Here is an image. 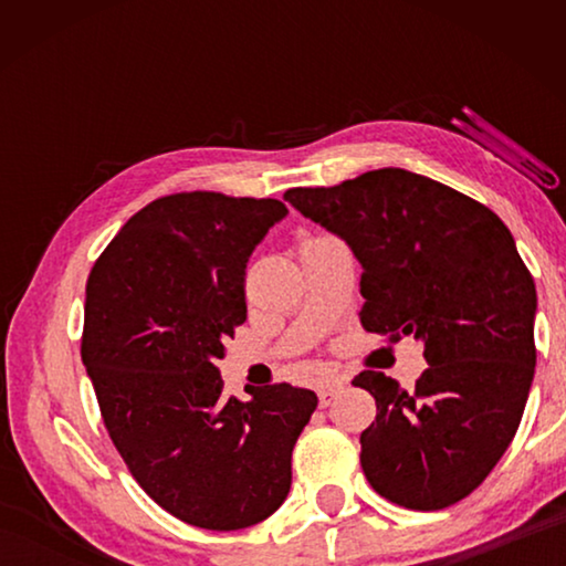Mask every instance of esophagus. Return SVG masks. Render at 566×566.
<instances>
[{"label":"esophagus","instance_id":"obj_1","mask_svg":"<svg viewBox=\"0 0 566 566\" xmlns=\"http://www.w3.org/2000/svg\"><path fill=\"white\" fill-rule=\"evenodd\" d=\"M344 387H347V381H344V379H332L324 387H319V391H317V395H319V407H329L332 401L342 395Z\"/></svg>","mask_w":566,"mask_h":566}]
</instances>
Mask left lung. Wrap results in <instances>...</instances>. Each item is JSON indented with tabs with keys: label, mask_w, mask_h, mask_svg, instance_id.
I'll use <instances>...</instances> for the list:
<instances>
[{
	"label": "left lung",
	"mask_w": 566,
	"mask_h": 566,
	"mask_svg": "<svg viewBox=\"0 0 566 566\" xmlns=\"http://www.w3.org/2000/svg\"><path fill=\"white\" fill-rule=\"evenodd\" d=\"M284 199L357 256L361 327L424 344L429 367L411 391L385 371L352 381L377 401L359 437L369 484L419 512L464 500L510 447L534 379L536 290L512 232L484 205L397 167Z\"/></svg>",
	"instance_id": "obj_1"
}]
</instances>
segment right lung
<instances>
[{"label": "right lung", "mask_w": 566, "mask_h": 566, "mask_svg": "<svg viewBox=\"0 0 566 566\" xmlns=\"http://www.w3.org/2000/svg\"><path fill=\"white\" fill-rule=\"evenodd\" d=\"M290 214L280 199L185 191L147 205L87 280L82 361L132 476L191 526L244 530L280 510L312 389L224 397L217 361L247 319L244 270Z\"/></svg>", "instance_id": "obj_1"}]
</instances>
